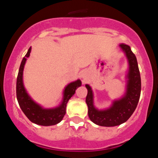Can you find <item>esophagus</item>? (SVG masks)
I'll return each instance as SVG.
<instances>
[{
    "mask_svg": "<svg viewBox=\"0 0 158 158\" xmlns=\"http://www.w3.org/2000/svg\"><path fill=\"white\" fill-rule=\"evenodd\" d=\"M80 77H81V78L82 79V81L85 83V80H86V78H87V75L85 74V73H81L80 75Z\"/></svg>",
    "mask_w": 158,
    "mask_h": 158,
    "instance_id": "obj_1",
    "label": "esophagus"
}]
</instances>
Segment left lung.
Segmentation results:
<instances>
[{
	"label": "left lung",
	"instance_id": "left-lung-1",
	"mask_svg": "<svg viewBox=\"0 0 158 158\" xmlns=\"http://www.w3.org/2000/svg\"><path fill=\"white\" fill-rule=\"evenodd\" d=\"M119 47L125 53L129 62L127 92L123 97L113 102L109 108L98 110L93 104V93L91 87L89 85H85L88 89L85 101L89 107V117L92 122L99 126L115 127L126 122L135 111L140 98L141 77L136 57L128 45L122 43Z\"/></svg>",
	"mask_w": 158,
	"mask_h": 158
}]
</instances>
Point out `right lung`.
Here are the masks:
<instances>
[{
    "label": "right lung",
    "mask_w": 158,
    "mask_h": 158,
    "mask_svg": "<svg viewBox=\"0 0 158 158\" xmlns=\"http://www.w3.org/2000/svg\"><path fill=\"white\" fill-rule=\"evenodd\" d=\"M30 53L31 47L28 49L26 55L23 57L18 73L17 79H16V97H17L18 103L24 115L28 118L31 122L41 126L55 125L61 122L63 118L66 111L67 103L72 97L73 95L75 93L77 88L81 85V81L80 80H77L76 81L69 83L65 88L63 92V100L62 104L58 107L51 109L43 108L28 96L23 86V67L27 61V58L30 56Z\"/></svg>",
    "instance_id": "obj_1"
}]
</instances>
